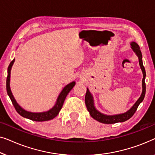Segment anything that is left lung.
I'll return each mask as SVG.
<instances>
[{
  "label": "left lung",
  "mask_w": 155,
  "mask_h": 155,
  "mask_svg": "<svg viewBox=\"0 0 155 155\" xmlns=\"http://www.w3.org/2000/svg\"><path fill=\"white\" fill-rule=\"evenodd\" d=\"M131 48L134 50V51L137 54V55L138 56L139 58V64H140V68L142 69L143 73V93L141 94V96L139 97L134 106L132 107V108L130 110H128L127 112L124 113V114H118V115H114V116H107V115L102 114L101 113L99 112L98 111L96 110V109L95 108L94 105H93V97L91 95V93L89 92L88 89L87 88L86 96H85V103H86L87 110L89 112H90L91 116L93 117V119H95V120L98 121L101 123L103 124H115L118 123V122H124L128 119H129L130 117H132L133 115L135 114L136 111L138 109V107L139 104H140V102L143 101L144 97H145V91H146V86H145V78L146 77V73H145V67L143 66V60H142V53H141L140 47L137 44L136 42H132L131 43Z\"/></svg>",
  "instance_id": "1"
}]
</instances>
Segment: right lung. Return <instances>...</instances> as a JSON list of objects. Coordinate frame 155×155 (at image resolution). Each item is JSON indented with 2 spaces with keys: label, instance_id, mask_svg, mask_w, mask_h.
I'll list each match as a JSON object with an SVG mask.
<instances>
[{
  "label": "right lung",
  "instance_id": "1",
  "mask_svg": "<svg viewBox=\"0 0 155 155\" xmlns=\"http://www.w3.org/2000/svg\"><path fill=\"white\" fill-rule=\"evenodd\" d=\"M14 62H15V59L10 63L9 66H8V77H7V80H6V89H7L8 95H9L13 106L15 107V109L16 110L17 113H18L19 114H20L21 117H25V118H27L35 121H48V120H51V119H53V118H55L57 115L59 114V112H60L61 109H62L63 103H64V100L66 98L67 94H68L69 91L73 88V87L75 86L76 83L74 81L71 82V84H68L67 86L64 87L62 92H61L60 95H59L58 100H57L56 104L51 109V110L48 111V112H41V113H33V112H27V111L23 110V109L17 103L16 100H15L14 97H13V95L11 93V91H10V69H11V67Z\"/></svg>",
  "mask_w": 155,
  "mask_h": 155
}]
</instances>
